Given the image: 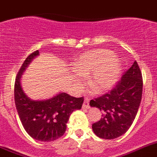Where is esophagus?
Listing matches in <instances>:
<instances>
[{
    "label": "esophagus",
    "instance_id": "esophagus-1",
    "mask_svg": "<svg viewBox=\"0 0 157 157\" xmlns=\"http://www.w3.org/2000/svg\"><path fill=\"white\" fill-rule=\"evenodd\" d=\"M89 101H90V98H86L85 100H84L83 105H82V108H83V109H89L90 108Z\"/></svg>",
    "mask_w": 157,
    "mask_h": 157
}]
</instances>
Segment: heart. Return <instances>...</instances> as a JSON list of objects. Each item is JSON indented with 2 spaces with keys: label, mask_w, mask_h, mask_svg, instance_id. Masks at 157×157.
Returning <instances> with one entry per match:
<instances>
[{
  "label": "heart",
  "mask_w": 157,
  "mask_h": 157,
  "mask_svg": "<svg viewBox=\"0 0 157 157\" xmlns=\"http://www.w3.org/2000/svg\"><path fill=\"white\" fill-rule=\"evenodd\" d=\"M75 69L82 77H87L92 73L89 79L90 86L93 91L101 93L110 89L117 81L120 63L111 52L98 49L82 55L75 62ZM76 82L81 86L82 80L77 78Z\"/></svg>",
  "instance_id": "heart-1"
}]
</instances>
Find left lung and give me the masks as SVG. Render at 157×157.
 Instances as JSON below:
<instances>
[{
  "mask_svg": "<svg viewBox=\"0 0 157 157\" xmlns=\"http://www.w3.org/2000/svg\"><path fill=\"white\" fill-rule=\"evenodd\" d=\"M142 89V74L134 61L114 88L90 101V106L97 107L102 112L101 118L92 124L95 134L100 138L111 140L125 133L137 113Z\"/></svg>",
  "mask_w": 157,
  "mask_h": 157,
  "instance_id": "obj_1",
  "label": "left lung"
}]
</instances>
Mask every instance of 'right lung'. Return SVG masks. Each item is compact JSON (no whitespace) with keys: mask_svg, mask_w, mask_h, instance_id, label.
<instances>
[{"mask_svg":"<svg viewBox=\"0 0 157 157\" xmlns=\"http://www.w3.org/2000/svg\"><path fill=\"white\" fill-rule=\"evenodd\" d=\"M38 55V50L29 55L17 73L14 85L15 104L23 126L30 136L40 141H53L64 134L70 116L75 110L81 109L84 98H77L66 93L43 101H33L27 97L20 78Z\"/></svg>","mask_w":157,"mask_h":157,"instance_id":"right-lung-1","label":"right lung"}]
</instances>
